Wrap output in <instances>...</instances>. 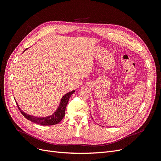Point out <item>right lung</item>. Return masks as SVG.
<instances>
[{
	"mask_svg": "<svg viewBox=\"0 0 161 161\" xmlns=\"http://www.w3.org/2000/svg\"><path fill=\"white\" fill-rule=\"evenodd\" d=\"M27 49H25L24 50V52ZM75 92V90H73L67 92L64 95H63L60 99L59 106L58 107L56 110L53 112L52 115L45 117H38L35 115H31L30 114L25 113V112H24L23 110H21L20 107L19 106V104L17 103L16 99H14V100L16 101L18 108L20 110L21 113L28 120L32 121L33 123H36L37 124H40L42 125H51L58 124L63 119V118H64L65 115V109L68 104V102H69L71 95L74 93Z\"/></svg>",
	"mask_w": 161,
	"mask_h": 161,
	"instance_id": "obj_1",
	"label": "right lung"
}]
</instances>
